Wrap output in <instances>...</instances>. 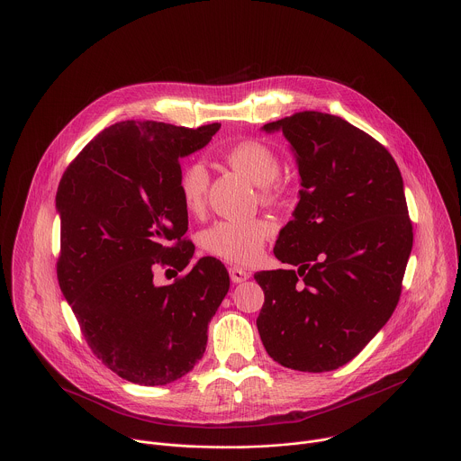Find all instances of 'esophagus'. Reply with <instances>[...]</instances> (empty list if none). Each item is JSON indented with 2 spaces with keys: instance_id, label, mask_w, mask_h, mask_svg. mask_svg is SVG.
Listing matches in <instances>:
<instances>
[{
  "instance_id": "34e87169",
  "label": "esophagus",
  "mask_w": 461,
  "mask_h": 461,
  "mask_svg": "<svg viewBox=\"0 0 461 461\" xmlns=\"http://www.w3.org/2000/svg\"><path fill=\"white\" fill-rule=\"evenodd\" d=\"M229 274H230L232 283H243V281H247V279L250 277V274H249L247 270L240 268V267H232V268L229 270Z\"/></svg>"
}]
</instances>
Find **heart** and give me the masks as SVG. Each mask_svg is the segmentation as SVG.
Here are the masks:
<instances>
[{"label":"heart","mask_w":461,"mask_h":461,"mask_svg":"<svg viewBox=\"0 0 461 461\" xmlns=\"http://www.w3.org/2000/svg\"><path fill=\"white\" fill-rule=\"evenodd\" d=\"M225 160L236 171L261 187L265 202H277L285 194V185L277 180L281 164L270 146L249 139L236 142L225 151ZM209 176L202 164H189L178 176V191L185 211L196 214L203 209ZM274 223L265 218L220 220L200 234L202 247L225 261L249 265L259 259L265 241L274 234Z\"/></svg>","instance_id":"b5f03b06"}]
</instances>
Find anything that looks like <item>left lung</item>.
Returning a JSON list of instances; mask_svg holds the SVG:
<instances>
[{"mask_svg": "<svg viewBox=\"0 0 461 461\" xmlns=\"http://www.w3.org/2000/svg\"><path fill=\"white\" fill-rule=\"evenodd\" d=\"M295 155L299 203L274 254L297 270H263L256 321L285 367L322 373L353 357L394 312L412 249L400 169L389 151L340 117L299 112L263 126Z\"/></svg>", "mask_w": 461, "mask_h": 461, "instance_id": "1", "label": "left lung"}]
</instances>
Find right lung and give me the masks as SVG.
Returning a JSON list of instances; mask_svg holds the SVG:
<instances>
[{
  "instance_id": "right-lung-1",
  "label": "right lung",
  "mask_w": 461,
  "mask_h": 461,
  "mask_svg": "<svg viewBox=\"0 0 461 461\" xmlns=\"http://www.w3.org/2000/svg\"><path fill=\"white\" fill-rule=\"evenodd\" d=\"M220 126L113 124L59 182L61 292L97 358L133 384L166 385L189 373L229 292V272L211 256L171 285L153 281L158 267L182 272L194 254L184 240L180 158L207 146Z\"/></svg>"
}]
</instances>
